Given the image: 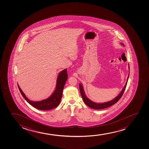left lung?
Here are the masks:
<instances>
[{"label":"left lung","instance_id":"obj_1","mask_svg":"<svg viewBox=\"0 0 149 149\" xmlns=\"http://www.w3.org/2000/svg\"><path fill=\"white\" fill-rule=\"evenodd\" d=\"M122 44L124 46V44L122 43ZM129 75V73L128 77L127 78V82L126 84H125V86L124 87L122 91H121V92L120 93V94H119L116 97L114 98V99L112 100L111 101H108L107 102L102 103H96L94 102L93 101L91 100L90 99H88V98L86 96V94L84 93V89H83V87L82 86L81 84H79V89H80V92H81V95L82 97V99L84 100V102L86 103V104L87 106H88L91 108H93L94 109H104V108H107L109 107L110 106L113 105V104H114L115 103L117 102L122 97V96L123 95V93L125 91V88L126 87L127 84V82H128V80Z\"/></svg>","mask_w":149,"mask_h":149}]
</instances>
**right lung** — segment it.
Instances as JSON below:
<instances>
[{
  "instance_id": "1",
  "label": "right lung",
  "mask_w": 149,
  "mask_h": 149,
  "mask_svg": "<svg viewBox=\"0 0 149 149\" xmlns=\"http://www.w3.org/2000/svg\"><path fill=\"white\" fill-rule=\"evenodd\" d=\"M68 79L67 69L63 70L60 72L56 81V87L53 93L47 99L40 101H31L28 99L25 94L21 89L18 84V87L24 99L29 103L30 104L35 108L41 110H48L56 107L60 104L62 98L63 91L65 82Z\"/></svg>"
}]
</instances>
